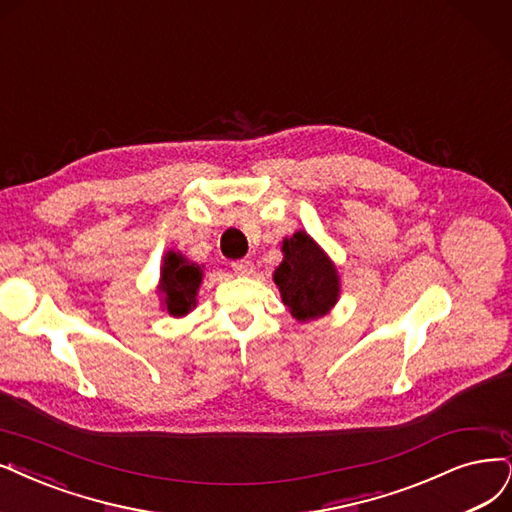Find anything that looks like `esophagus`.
<instances>
[{"mask_svg": "<svg viewBox=\"0 0 512 512\" xmlns=\"http://www.w3.org/2000/svg\"><path fill=\"white\" fill-rule=\"evenodd\" d=\"M232 270H234L236 274H240V276H251L255 268H253V261H249V259H238V261L232 263Z\"/></svg>", "mask_w": 512, "mask_h": 512, "instance_id": "obj_1", "label": "esophagus"}]
</instances>
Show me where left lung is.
I'll use <instances>...</instances> for the list:
<instances>
[{
  "label": "left lung",
  "instance_id": "8db88e82",
  "mask_svg": "<svg viewBox=\"0 0 512 512\" xmlns=\"http://www.w3.org/2000/svg\"><path fill=\"white\" fill-rule=\"evenodd\" d=\"M282 253L285 259L274 272V282L289 312L299 323L327 314L339 295L333 263L306 232L282 240Z\"/></svg>",
  "mask_w": 512,
  "mask_h": 512
}]
</instances>
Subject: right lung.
I'll list each match as a JSON object with an SVG mask.
<instances>
[{
    "instance_id": "add662e5",
    "label": "right lung",
    "mask_w": 512,
    "mask_h": 512,
    "mask_svg": "<svg viewBox=\"0 0 512 512\" xmlns=\"http://www.w3.org/2000/svg\"><path fill=\"white\" fill-rule=\"evenodd\" d=\"M202 282V270L189 263L181 253H168L164 257L162 285L166 310L173 316H183L196 306V293Z\"/></svg>"
}]
</instances>
